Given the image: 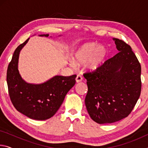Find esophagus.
<instances>
[{
	"label": "esophagus",
	"instance_id": "esophagus-1",
	"mask_svg": "<svg viewBox=\"0 0 148 148\" xmlns=\"http://www.w3.org/2000/svg\"><path fill=\"white\" fill-rule=\"evenodd\" d=\"M82 79H83V77H82L81 75H77V76L76 77V81L77 83H79V82H81L82 81Z\"/></svg>",
	"mask_w": 148,
	"mask_h": 148
}]
</instances>
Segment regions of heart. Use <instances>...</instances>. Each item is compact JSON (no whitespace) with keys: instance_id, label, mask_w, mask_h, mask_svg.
<instances>
[{"instance_id":"1","label":"heart","mask_w":148,"mask_h":148,"mask_svg":"<svg viewBox=\"0 0 148 148\" xmlns=\"http://www.w3.org/2000/svg\"><path fill=\"white\" fill-rule=\"evenodd\" d=\"M107 56V49L102 45L95 42H88L79 46L74 53L73 59L70 61L72 66L86 63V69L89 71H95L104 64Z\"/></svg>"}]
</instances>
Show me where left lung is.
Listing matches in <instances>:
<instances>
[{
	"instance_id": "1",
	"label": "left lung",
	"mask_w": 148,
	"mask_h": 148,
	"mask_svg": "<svg viewBox=\"0 0 148 148\" xmlns=\"http://www.w3.org/2000/svg\"><path fill=\"white\" fill-rule=\"evenodd\" d=\"M118 53L100 68L84 76L88 91L85 99L91 118L112 123L129 116L141 92V66L129 45L113 38Z\"/></svg>"
}]
</instances>
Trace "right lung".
Returning <instances> with one entry per match:
<instances>
[{"instance_id":"1","label":"right lung","mask_w":148,"mask_h":148,"mask_svg":"<svg viewBox=\"0 0 148 148\" xmlns=\"http://www.w3.org/2000/svg\"><path fill=\"white\" fill-rule=\"evenodd\" d=\"M40 36H49L40 34ZM29 38L15 50L7 70L6 80L11 101L17 111L29 118L46 120L53 116L75 84L76 75L55 76L42 84L27 83L18 70L19 53Z\"/></svg>"}]
</instances>
